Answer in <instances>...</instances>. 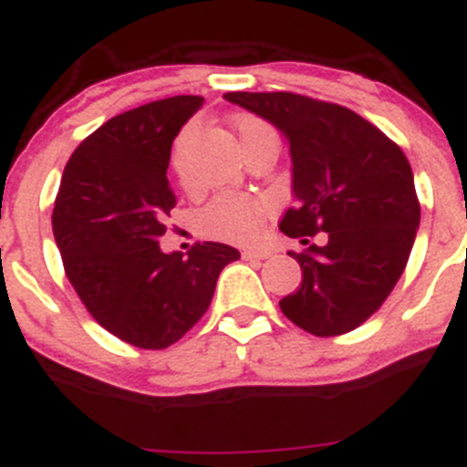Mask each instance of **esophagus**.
<instances>
[{"label":"esophagus","mask_w":467,"mask_h":467,"mask_svg":"<svg viewBox=\"0 0 467 467\" xmlns=\"http://www.w3.org/2000/svg\"><path fill=\"white\" fill-rule=\"evenodd\" d=\"M244 260H266V257H271V253L268 251H257V248H246V251L242 253Z\"/></svg>","instance_id":"34e87169"}]
</instances>
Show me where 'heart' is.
Instances as JSON below:
<instances>
[{"label": "heart", "instance_id": "b5f03b06", "mask_svg": "<svg viewBox=\"0 0 467 467\" xmlns=\"http://www.w3.org/2000/svg\"><path fill=\"white\" fill-rule=\"evenodd\" d=\"M192 130H194V126H187L182 130L181 138L176 140L171 155L173 173H176L182 190L187 192H194V182H192L190 173L185 169V140L190 138ZM264 130L271 129L262 119H255V117H246V119L239 121V138L242 140L264 133ZM264 214H266V203L264 201L253 199V196L246 194H237V192H221L201 210L199 225L207 237L223 239V242L230 244H251L260 234Z\"/></svg>", "mask_w": 467, "mask_h": 467}]
</instances>
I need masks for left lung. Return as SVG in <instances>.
Here are the masks:
<instances>
[{
  "label": "left lung",
  "instance_id": "left-lung-1",
  "mask_svg": "<svg viewBox=\"0 0 467 467\" xmlns=\"http://www.w3.org/2000/svg\"><path fill=\"white\" fill-rule=\"evenodd\" d=\"M230 103L271 121L289 142L296 205L280 230L325 247L289 253L303 268L300 289L280 300L291 323L314 337H338L368 321L398 285L420 203L407 155L393 140L338 103L294 92H228Z\"/></svg>",
  "mask_w": 467,
  "mask_h": 467
}]
</instances>
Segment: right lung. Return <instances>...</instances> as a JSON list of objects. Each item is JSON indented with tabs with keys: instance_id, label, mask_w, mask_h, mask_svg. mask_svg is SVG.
Wrapping results in <instances>:
<instances>
[{
	"instance_id": "1",
	"label": "right lung",
	"mask_w": 467,
	"mask_h": 467,
	"mask_svg": "<svg viewBox=\"0 0 467 467\" xmlns=\"http://www.w3.org/2000/svg\"><path fill=\"white\" fill-rule=\"evenodd\" d=\"M203 106L181 94L108 119L65 164L51 214L65 273L92 318L121 341L162 350L207 312L216 280L239 251L203 242L162 253L176 207L167 167L173 138Z\"/></svg>"
}]
</instances>
